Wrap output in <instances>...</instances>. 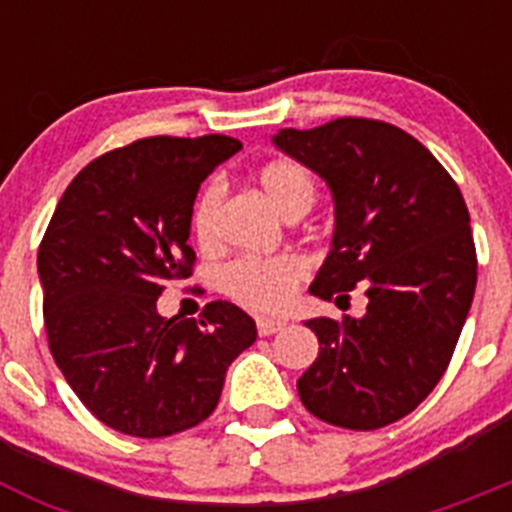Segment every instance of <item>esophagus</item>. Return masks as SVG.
Masks as SVG:
<instances>
[{
	"mask_svg": "<svg viewBox=\"0 0 512 512\" xmlns=\"http://www.w3.org/2000/svg\"><path fill=\"white\" fill-rule=\"evenodd\" d=\"M284 320H277V318H259L256 320V328H259V336H271V333H279V330H284Z\"/></svg>",
	"mask_w": 512,
	"mask_h": 512,
	"instance_id": "obj_1",
	"label": "esophagus"
}]
</instances>
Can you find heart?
<instances>
[{
    "instance_id": "heart-1",
    "label": "heart",
    "mask_w": 512,
    "mask_h": 512,
    "mask_svg": "<svg viewBox=\"0 0 512 512\" xmlns=\"http://www.w3.org/2000/svg\"><path fill=\"white\" fill-rule=\"evenodd\" d=\"M259 184L269 202L287 220L307 215L318 197V184L297 161H271L259 171ZM220 212L223 184L210 182L192 207V233L202 251L220 246ZM307 277V261L297 253H279L271 259H235L220 274L228 297L251 310H279L295 295L297 284Z\"/></svg>"
}]
</instances>
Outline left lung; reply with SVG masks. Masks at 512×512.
Wrapping results in <instances>:
<instances>
[{
    "label": "left lung",
    "mask_w": 512,
    "mask_h": 512,
    "mask_svg": "<svg viewBox=\"0 0 512 512\" xmlns=\"http://www.w3.org/2000/svg\"><path fill=\"white\" fill-rule=\"evenodd\" d=\"M274 143L318 171L336 200L333 248L310 292L348 297L364 318H315L318 359L297 379L315 418L374 431L413 413L441 382L477 287L467 202L451 174L405 130L369 117L284 128Z\"/></svg>",
    "instance_id": "obj_1"
}]
</instances>
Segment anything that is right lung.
Segmentation results:
<instances>
[{
	"label": "right lung",
	"instance_id": "1",
	"mask_svg": "<svg viewBox=\"0 0 512 512\" xmlns=\"http://www.w3.org/2000/svg\"><path fill=\"white\" fill-rule=\"evenodd\" d=\"M228 135L133 140L63 192L38 251L48 348L84 408L115 431L164 438L217 408L230 361L256 341L241 307L161 318L158 295L192 277V207Z\"/></svg>",
	"mask_w": 512,
	"mask_h": 512
}]
</instances>
